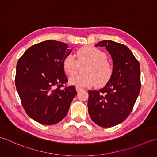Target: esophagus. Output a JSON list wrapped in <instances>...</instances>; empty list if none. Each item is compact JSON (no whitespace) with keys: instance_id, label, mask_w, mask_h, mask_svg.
Instances as JSON below:
<instances>
[{"instance_id":"esophagus-1","label":"esophagus","mask_w":157,"mask_h":157,"mask_svg":"<svg viewBox=\"0 0 157 157\" xmlns=\"http://www.w3.org/2000/svg\"><path fill=\"white\" fill-rule=\"evenodd\" d=\"M75 90H76V91H77V92H79V91H81V90H82V88H81V87H77V86H76V87H75Z\"/></svg>"}]
</instances>
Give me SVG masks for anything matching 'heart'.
<instances>
[{
  "label": "heart",
  "mask_w": 157,
  "mask_h": 157,
  "mask_svg": "<svg viewBox=\"0 0 157 157\" xmlns=\"http://www.w3.org/2000/svg\"><path fill=\"white\" fill-rule=\"evenodd\" d=\"M78 59L71 53L63 60V68L69 75H74L78 71L79 63L87 64L83 69V74L72 76L69 79L71 85L79 87H90L96 84L103 86L110 81L114 72L111 62L106 59V54L92 45L83 47L78 50Z\"/></svg>",
  "instance_id": "1"
}]
</instances>
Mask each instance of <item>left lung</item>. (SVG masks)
Here are the masks:
<instances>
[{"label":"left lung","mask_w":157,"mask_h":157,"mask_svg":"<svg viewBox=\"0 0 157 157\" xmlns=\"http://www.w3.org/2000/svg\"><path fill=\"white\" fill-rule=\"evenodd\" d=\"M110 54L114 72L99 91H89L88 113L92 121L104 128L122 122L132 111L140 90L139 62L126 45L110 40L98 43Z\"/></svg>","instance_id":"8db88e82"}]
</instances>
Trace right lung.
<instances>
[{
    "instance_id": "1",
    "label": "right lung",
    "mask_w": 157,
    "mask_h": 157,
    "mask_svg": "<svg viewBox=\"0 0 157 157\" xmlns=\"http://www.w3.org/2000/svg\"><path fill=\"white\" fill-rule=\"evenodd\" d=\"M72 49L64 43L47 40L31 46L18 61L15 85L28 116L41 124L63 120L77 92L67 82L63 60Z\"/></svg>"
}]
</instances>
